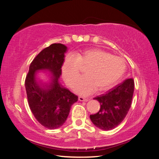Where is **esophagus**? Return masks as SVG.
Returning a JSON list of instances; mask_svg holds the SVG:
<instances>
[{"instance_id":"esophagus-1","label":"esophagus","mask_w":159,"mask_h":159,"mask_svg":"<svg viewBox=\"0 0 159 159\" xmlns=\"http://www.w3.org/2000/svg\"><path fill=\"white\" fill-rule=\"evenodd\" d=\"M78 99L80 101V102H88L89 100L88 98H85L84 97H82V96H80L78 98Z\"/></svg>"}]
</instances>
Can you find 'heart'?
Returning <instances> with one entry per match:
<instances>
[{"label":"heart","mask_w":159,"mask_h":159,"mask_svg":"<svg viewBox=\"0 0 159 159\" xmlns=\"http://www.w3.org/2000/svg\"><path fill=\"white\" fill-rule=\"evenodd\" d=\"M81 68H87L85 76L78 80L74 89L80 95H86L97 89L107 91L112 88L123 76L126 64L121 57L98 48L78 53L75 56L70 54L62 66L63 76L69 86L78 80Z\"/></svg>","instance_id":"1"}]
</instances>
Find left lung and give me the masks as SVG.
<instances>
[{"label": "left lung", "instance_id": "8db88e82", "mask_svg": "<svg viewBox=\"0 0 159 159\" xmlns=\"http://www.w3.org/2000/svg\"><path fill=\"white\" fill-rule=\"evenodd\" d=\"M134 92V81L127 79L94 99L100 103V109L90 119L95 125L104 131L113 129L121 123L131 107Z\"/></svg>", "mask_w": 159, "mask_h": 159}]
</instances>
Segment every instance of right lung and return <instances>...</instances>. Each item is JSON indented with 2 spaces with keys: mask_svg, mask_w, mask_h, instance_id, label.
I'll return each mask as SVG.
<instances>
[{
  "mask_svg": "<svg viewBox=\"0 0 159 159\" xmlns=\"http://www.w3.org/2000/svg\"><path fill=\"white\" fill-rule=\"evenodd\" d=\"M67 47L52 44L42 50L32 60L25 80L28 105L34 116L42 126L49 129L60 127L66 122L71 105L78 97L58 82ZM48 69L53 74L50 84L38 86L35 73Z\"/></svg>",
  "mask_w": 159,
  "mask_h": 159,
  "instance_id": "add662e5",
  "label": "right lung"
}]
</instances>
